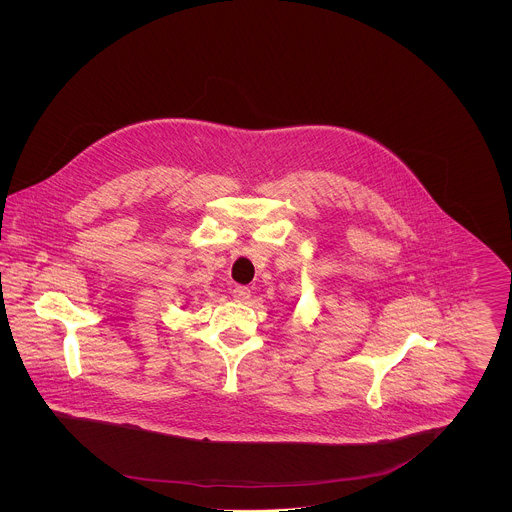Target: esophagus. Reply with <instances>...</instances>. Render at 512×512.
Segmentation results:
<instances>
[{
    "mask_svg": "<svg viewBox=\"0 0 512 512\" xmlns=\"http://www.w3.org/2000/svg\"><path fill=\"white\" fill-rule=\"evenodd\" d=\"M232 293H234V297H236L238 301H247V299L251 297V290H249V288H245V286H236Z\"/></svg>",
    "mask_w": 512,
    "mask_h": 512,
    "instance_id": "obj_1",
    "label": "esophagus"
}]
</instances>
